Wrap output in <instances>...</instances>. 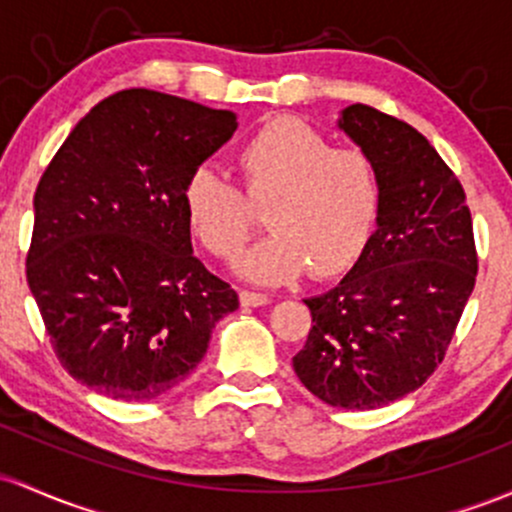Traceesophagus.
I'll list each match as a JSON object with an SVG mask.
<instances>
[{"label":"esophagus","mask_w":512,"mask_h":512,"mask_svg":"<svg viewBox=\"0 0 512 512\" xmlns=\"http://www.w3.org/2000/svg\"><path fill=\"white\" fill-rule=\"evenodd\" d=\"M269 299L267 294H260V291H240V303L247 308H257V306H265Z\"/></svg>","instance_id":"obj_1"}]
</instances>
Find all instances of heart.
Returning <instances> with one entry per match:
<instances>
[{
	"label": "heart",
	"mask_w": 512,
	"mask_h": 512,
	"mask_svg": "<svg viewBox=\"0 0 512 512\" xmlns=\"http://www.w3.org/2000/svg\"><path fill=\"white\" fill-rule=\"evenodd\" d=\"M245 196L267 206L272 233L245 252L238 272L257 284H286L308 267L318 279L352 269L369 247L381 213V174L364 150L333 140L296 119H274L238 153ZM230 179L209 165L182 189L187 226L218 260H233L250 235V206Z\"/></svg>",
	"instance_id": "b5f03b06"
}]
</instances>
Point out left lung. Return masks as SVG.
Masks as SVG:
<instances>
[{
  "label": "left lung",
  "mask_w": 512,
  "mask_h": 512,
  "mask_svg": "<svg viewBox=\"0 0 512 512\" xmlns=\"http://www.w3.org/2000/svg\"><path fill=\"white\" fill-rule=\"evenodd\" d=\"M338 126L379 167L381 213L357 265L306 299L294 372L328 406L374 411L445 359L479 260L462 184L423 133L367 104L342 109Z\"/></svg>",
  "instance_id": "1"
}]
</instances>
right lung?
<instances>
[{"label":"right lung","instance_id":"1","mask_svg":"<svg viewBox=\"0 0 512 512\" xmlns=\"http://www.w3.org/2000/svg\"><path fill=\"white\" fill-rule=\"evenodd\" d=\"M233 111L123 89L60 145L33 196L26 279L60 364L116 401L194 372L238 294L194 257L182 189L233 138Z\"/></svg>","mask_w":512,"mask_h":512}]
</instances>
